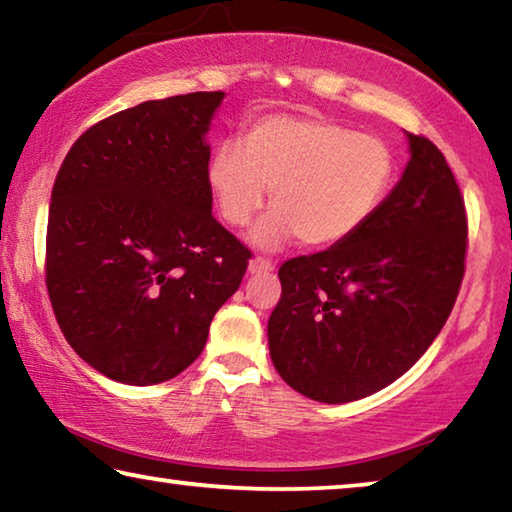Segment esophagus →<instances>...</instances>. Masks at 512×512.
<instances>
[{
  "label": "esophagus",
  "instance_id": "obj_1",
  "mask_svg": "<svg viewBox=\"0 0 512 512\" xmlns=\"http://www.w3.org/2000/svg\"><path fill=\"white\" fill-rule=\"evenodd\" d=\"M273 268H275V264L271 262V259H266V257H253V259H250V264H248V271L253 273V275L271 273Z\"/></svg>",
  "mask_w": 512,
  "mask_h": 512
}]
</instances>
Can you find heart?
<instances>
[{
    "instance_id": "heart-1",
    "label": "heart",
    "mask_w": 512,
    "mask_h": 512,
    "mask_svg": "<svg viewBox=\"0 0 512 512\" xmlns=\"http://www.w3.org/2000/svg\"><path fill=\"white\" fill-rule=\"evenodd\" d=\"M397 155L377 135L305 115H268L250 124L241 144L212 151L205 183L221 219L244 228L271 189L273 212L253 241L275 248L300 237L327 248L359 232L391 194Z\"/></svg>"
}]
</instances>
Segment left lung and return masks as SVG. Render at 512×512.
<instances>
[{"label":"left lung","mask_w":512,"mask_h":512,"mask_svg":"<svg viewBox=\"0 0 512 512\" xmlns=\"http://www.w3.org/2000/svg\"><path fill=\"white\" fill-rule=\"evenodd\" d=\"M409 144L402 180L359 232L277 271L273 366L316 402H354L393 384L427 352L461 291L463 194L436 144L413 133Z\"/></svg>","instance_id":"1"}]
</instances>
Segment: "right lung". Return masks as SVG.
<instances>
[{"label": "right lung", "instance_id": "right-lung-1", "mask_svg": "<svg viewBox=\"0 0 512 512\" xmlns=\"http://www.w3.org/2000/svg\"><path fill=\"white\" fill-rule=\"evenodd\" d=\"M223 92L144 101L90 126L51 189L45 282L60 332L121 384L203 352L250 250L212 216L205 133Z\"/></svg>", "mask_w": 512, "mask_h": 512}]
</instances>
